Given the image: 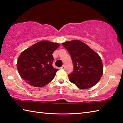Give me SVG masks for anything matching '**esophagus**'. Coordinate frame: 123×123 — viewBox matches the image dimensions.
<instances>
[{
	"label": "esophagus",
	"instance_id": "1",
	"mask_svg": "<svg viewBox=\"0 0 123 123\" xmlns=\"http://www.w3.org/2000/svg\"><path fill=\"white\" fill-rule=\"evenodd\" d=\"M61 68L62 69H66V66H64V65H63V66L61 67Z\"/></svg>",
	"mask_w": 123,
	"mask_h": 123
}]
</instances>
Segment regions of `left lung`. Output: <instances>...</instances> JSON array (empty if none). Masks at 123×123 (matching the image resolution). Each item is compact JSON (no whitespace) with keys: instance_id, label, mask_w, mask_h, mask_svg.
Here are the masks:
<instances>
[{"instance_id":"left-lung-1","label":"left lung","mask_w":123,"mask_h":123,"mask_svg":"<svg viewBox=\"0 0 123 123\" xmlns=\"http://www.w3.org/2000/svg\"><path fill=\"white\" fill-rule=\"evenodd\" d=\"M70 54L74 66L68 75L70 82L80 89H88L98 82L103 74V63L98 54L79 40L62 43Z\"/></svg>"}]
</instances>
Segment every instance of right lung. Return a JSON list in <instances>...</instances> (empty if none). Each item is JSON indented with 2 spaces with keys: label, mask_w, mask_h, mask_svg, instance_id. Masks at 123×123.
<instances>
[{
  "label": "right lung",
  "mask_w": 123,
  "mask_h": 123,
  "mask_svg": "<svg viewBox=\"0 0 123 123\" xmlns=\"http://www.w3.org/2000/svg\"><path fill=\"white\" fill-rule=\"evenodd\" d=\"M60 44L48 41L35 43L20 54L17 67L24 80L31 86L42 87L55 77L57 69L54 68L53 52Z\"/></svg>",
  "instance_id": "right-lung-1"
}]
</instances>
